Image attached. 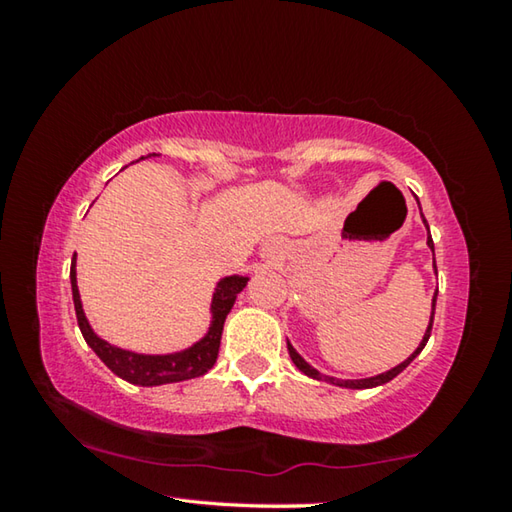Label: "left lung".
<instances>
[{"mask_svg":"<svg viewBox=\"0 0 512 512\" xmlns=\"http://www.w3.org/2000/svg\"><path fill=\"white\" fill-rule=\"evenodd\" d=\"M420 205V203H418ZM422 221H424V225H427V219H424L422 216ZM427 230H429V225H427ZM427 246L431 248V253H433V239H431V235L427 237ZM433 271H436V257H433ZM438 273V271H436ZM436 296H438V289H436V293H433V300H431V318H429V327H427V332H424V336H422V341H420V345L418 348H415V352L411 354L409 359H404L400 366H395V368H391V370H386V372H381V375H375V377H368V379H336V377H329V375H320V372L316 370V368H311L309 363L300 357V354L296 352V348H293V345L287 341V348H289V354H291V361L296 363V368L300 370V372H305L307 377H311V379H320V381H327V384H334V386H343V388H354V391H359V388H375V386H381V384H386V381H391V379H395L397 375H400V372L409 366V363L418 357V354L422 352V348L424 345H427V341H429V336H431V327H433V311H436Z\"/></svg>","mask_w":512,"mask_h":512,"instance_id":"8db88e82","label":"left lung"}]
</instances>
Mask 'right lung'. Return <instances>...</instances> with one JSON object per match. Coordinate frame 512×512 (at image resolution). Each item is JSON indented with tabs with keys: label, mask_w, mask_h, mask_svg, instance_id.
<instances>
[{
	"label": "right lung",
	"mask_w": 512,
	"mask_h": 512,
	"mask_svg": "<svg viewBox=\"0 0 512 512\" xmlns=\"http://www.w3.org/2000/svg\"><path fill=\"white\" fill-rule=\"evenodd\" d=\"M151 155L155 153H149L146 158H151ZM69 282H72L76 320H79L85 343L90 345L94 354H97V357L106 363L117 377L126 379L128 384L160 386V384H173V381L201 377L214 366L216 357H219L223 323L225 318H228L232 305H235L237 296L248 284V277L244 275L223 277V280L216 284L214 296H212V323H210V329H207V334L201 341H196L192 348L171 352V354H140L131 350H121L117 345H110L108 341H103L101 336L94 334L88 318H85L79 287H76V253L72 257V268H69Z\"/></svg>",
	"instance_id": "right-lung-1"
}]
</instances>
